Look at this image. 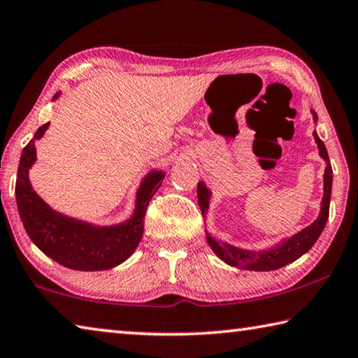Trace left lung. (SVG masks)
<instances>
[{
	"instance_id": "1",
	"label": "left lung",
	"mask_w": 358,
	"mask_h": 358,
	"mask_svg": "<svg viewBox=\"0 0 358 358\" xmlns=\"http://www.w3.org/2000/svg\"><path fill=\"white\" fill-rule=\"evenodd\" d=\"M313 114V122H317L316 113L311 109ZM315 141L317 144V150H320V157L326 161V171H324V196L321 200V211L320 216L316 217L315 222H311L303 230L297 231L296 235L289 238H283L275 245L268 247L263 250H249L243 249V247H236L225 241H217L216 238L211 236L206 231V241L210 244L213 252L225 262L227 264L233 266V268L247 269V271H275L280 269L297 258H301L303 253H307L311 247L315 245L317 238L326 227L329 219V206H330V197H332V166H330V159L327 155V148L324 142L320 139L316 131H313ZM210 187H206L203 181H199L197 185V199L201 214H206L208 208H210V199H211Z\"/></svg>"
}]
</instances>
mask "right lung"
<instances>
[{
  "instance_id": "add662e5",
  "label": "right lung",
  "mask_w": 358,
  "mask_h": 358,
  "mask_svg": "<svg viewBox=\"0 0 358 358\" xmlns=\"http://www.w3.org/2000/svg\"><path fill=\"white\" fill-rule=\"evenodd\" d=\"M61 92L53 96L59 99ZM50 122L37 129L23 148L18 166L15 197L18 213L31 241L45 255L75 271H106L133 255L144 233V216L153 194L159 189L166 173L153 169L142 178L136 191L131 217L114 225H95L62 214L51 208L32 189L29 169L37 159L36 141L43 138Z\"/></svg>"
}]
</instances>
